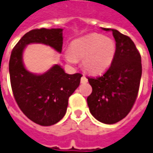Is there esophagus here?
I'll return each instance as SVG.
<instances>
[{"label": "esophagus", "mask_w": 153, "mask_h": 153, "mask_svg": "<svg viewBox=\"0 0 153 153\" xmlns=\"http://www.w3.org/2000/svg\"><path fill=\"white\" fill-rule=\"evenodd\" d=\"M87 82H88V79H87V78L85 75H83V76L81 77V83H87Z\"/></svg>", "instance_id": "esophagus-1"}]
</instances>
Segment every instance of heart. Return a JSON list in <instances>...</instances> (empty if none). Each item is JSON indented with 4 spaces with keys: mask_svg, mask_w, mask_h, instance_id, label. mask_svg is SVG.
<instances>
[{
    "mask_svg": "<svg viewBox=\"0 0 153 153\" xmlns=\"http://www.w3.org/2000/svg\"><path fill=\"white\" fill-rule=\"evenodd\" d=\"M116 53L115 41L101 34L92 33L75 39L70 43L69 52L65 53L68 63L82 59L83 67L89 73L98 74L111 66Z\"/></svg>",
    "mask_w": 153,
    "mask_h": 153,
    "instance_id": "b5f03b06",
    "label": "heart"
}]
</instances>
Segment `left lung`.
<instances>
[{"label":"left lung","instance_id":"left-lung-1","mask_svg":"<svg viewBox=\"0 0 153 153\" xmlns=\"http://www.w3.org/2000/svg\"><path fill=\"white\" fill-rule=\"evenodd\" d=\"M116 53L111 66L100 77H88L92 93L87 103L90 113L105 124H115L128 115L137 100L142 77V59L133 41L116 29Z\"/></svg>","mask_w":153,"mask_h":153}]
</instances>
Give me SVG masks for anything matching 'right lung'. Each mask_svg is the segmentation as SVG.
Segmentation results:
<instances>
[{
    "label": "right lung",
    "instance_id": "obj_1",
    "mask_svg": "<svg viewBox=\"0 0 153 153\" xmlns=\"http://www.w3.org/2000/svg\"><path fill=\"white\" fill-rule=\"evenodd\" d=\"M30 43H43L62 52L63 29H33L27 33L11 51L9 73L13 95L21 111L41 126L56 124L63 118L68 98L79 87L81 74H68L55 64L42 74H35L24 67L22 54Z\"/></svg>",
    "mask_w": 153,
    "mask_h": 153
}]
</instances>
